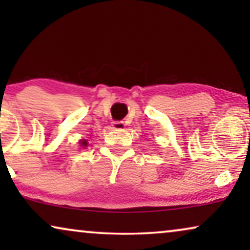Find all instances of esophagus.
<instances>
[{
    "instance_id": "34e87169",
    "label": "esophagus",
    "mask_w": 250,
    "mask_h": 250,
    "mask_svg": "<svg viewBox=\"0 0 250 250\" xmlns=\"http://www.w3.org/2000/svg\"><path fill=\"white\" fill-rule=\"evenodd\" d=\"M111 126H112V128H115V129H123L125 127V124H124V122H112Z\"/></svg>"
}]
</instances>
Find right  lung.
<instances>
[{"instance_id":"right-lung-1","label":"right lung","mask_w":250,"mask_h":250,"mask_svg":"<svg viewBox=\"0 0 250 250\" xmlns=\"http://www.w3.org/2000/svg\"><path fill=\"white\" fill-rule=\"evenodd\" d=\"M82 145H83V146L86 145V141H85V140H84V141H82Z\"/></svg>"}]
</instances>
